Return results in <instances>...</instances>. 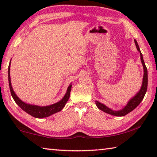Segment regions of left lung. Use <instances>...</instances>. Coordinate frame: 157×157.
Listing matches in <instances>:
<instances>
[{"instance_id": "1", "label": "left lung", "mask_w": 157, "mask_h": 157, "mask_svg": "<svg viewBox=\"0 0 157 157\" xmlns=\"http://www.w3.org/2000/svg\"><path fill=\"white\" fill-rule=\"evenodd\" d=\"M134 42H135V45H136V48L138 50V51L140 52V61H141L142 64L143 66V71H144V74H143V82H142V86L140 87V91L137 93L136 95H134L132 99H130L129 101L127 103V105L124 107L123 109H122L121 110L118 111H114L113 109H111L110 108L107 107V106L102 104L98 101H95V105L98 107V108L99 109L102 110L104 112L111 114L112 116H124L127 115V113H129V112H131L135 108H136L138 107L141 101L143 100V98H144L145 93L147 91V69L146 68L144 60H143V55L141 52H140V48L139 45H138L137 41H136V39H134Z\"/></svg>"}]
</instances>
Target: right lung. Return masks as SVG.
Returning <instances> with one entry per match:
<instances>
[{
	"instance_id": "1",
	"label": "right lung",
	"mask_w": 157,
	"mask_h": 157,
	"mask_svg": "<svg viewBox=\"0 0 157 157\" xmlns=\"http://www.w3.org/2000/svg\"><path fill=\"white\" fill-rule=\"evenodd\" d=\"M11 62V61H10ZM10 62L8 67V80H9V86L10 92H11V95L14 100L15 102L19 106V107L25 111L26 113L30 114L32 116L36 118H46V117L50 116L57 112H59L64 107L66 103L67 102L69 98H70V94L71 91V87H72V84H70L69 85L67 91H66V94L62 100L57 103L55 104L49 105V106H44V107H41V106L37 105H33L30 104H27L22 100H21L18 97L14 91L12 89V84H11V79H10Z\"/></svg>"
}]
</instances>
